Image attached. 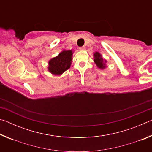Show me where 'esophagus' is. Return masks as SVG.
<instances>
[{"instance_id":"esophagus-1","label":"esophagus","mask_w":152,"mask_h":152,"mask_svg":"<svg viewBox=\"0 0 152 152\" xmlns=\"http://www.w3.org/2000/svg\"><path fill=\"white\" fill-rule=\"evenodd\" d=\"M79 50L80 51H84L86 50V48L85 47H81V48H79Z\"/></svg>"}]
</instances>
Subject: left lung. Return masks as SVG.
Here are the masks:
<instances>
[{
	"label": "left lung",
	"instance_id": "left-lung-1",
	"mask_svg": "<svg viewBox=\"0 0 152 152\" xmlns=\"http://www.w3.org/2000/svg\"><path fill=\"white\" fill-rule=\"evenodd\" d=\"M94 57V64L98 68L101 69V70H104L107 68V61L102 58V56L98 51H95L93 53Z\"/></svg>",
	"mask_w": 152,
	"mask_h": 152
}]
</instances>
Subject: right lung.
<instances>
[{
	"instance_id": "1",
	"label": "right lung",
	"mask_w": 152,
	"mask_h": 152,
	"mask_svg": "<svg viewBox=\"0 0 152 152\" xmlns=\"http://www.w3.org/2000/svg\"><path fill=\"white\" fill-rule=\"evenodd\" d=\"M73 50H64L48 61V70L53 75H61L70 68L72 61Z\"/></svg>"
}]
</instances>
